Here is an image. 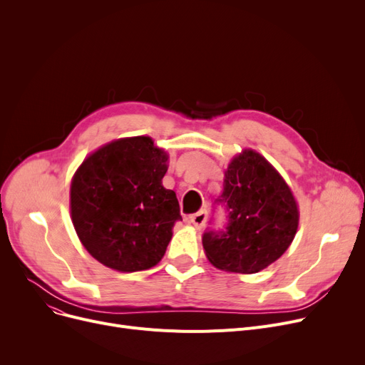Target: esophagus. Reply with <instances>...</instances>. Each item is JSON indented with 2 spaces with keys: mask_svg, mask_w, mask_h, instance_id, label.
I'll return each mask as SVG.
<instances>
[{
  "mask_svg": "<svg viewBox=\"0 0 365 365\" xmlns=\"http://www.w3.org/2000/svg\"><path fill=\"white\" fill-rule=\"evenodd\" d=\"M205 220H207V212H205V210H200L198 213H195V215H192V216L189 217V222L192 223L195 227H198V229H201L204 226Z\"/></svg>",
  "mask_w": 365,
  "mask_h": 365,
  "instance_id": "esophagus-1",
  "label": "esophagus"
}]
</instances>
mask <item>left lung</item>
Returning a JSON list of instances; mask_svg holds the SVG:
<instances>
[{"label":"left lung","mask_w":365,"mask_h":365,"mask_svg":"<svg viewBox=\"0 0 365 365\" xmlns=\"http://www.w3.org/2000/svg\"><path fill=\"white\" fill-rule=\"evenodd\" d=\"M227 212L225 229H207L205 256L217 269L256 274L278 260L299 226L292 189L260 153L245 149L225 171L223 192L216 200Z\"/></svg>","instance_id":"left-lung-1"}]
</instances>
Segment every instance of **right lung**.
I'll return each mask as SVG.
<instances>
[{"label": "right lung", "mask_w": 365, "mask_h": 365, "mask_svg": "<svg viewBox=\"0 0 365 365\" xmlns=\"http://www.w3.org/2000/svg\"><path fill=\"white\" fill-rule=\"evenodd\" d=\"M167 153L148 136L113 140L80 165L71 217L86 250L120 272L155 266L182 220L175 190L163 186Z\"/></svg>", "instance_id": "right-lung-1"}]
</instances>
